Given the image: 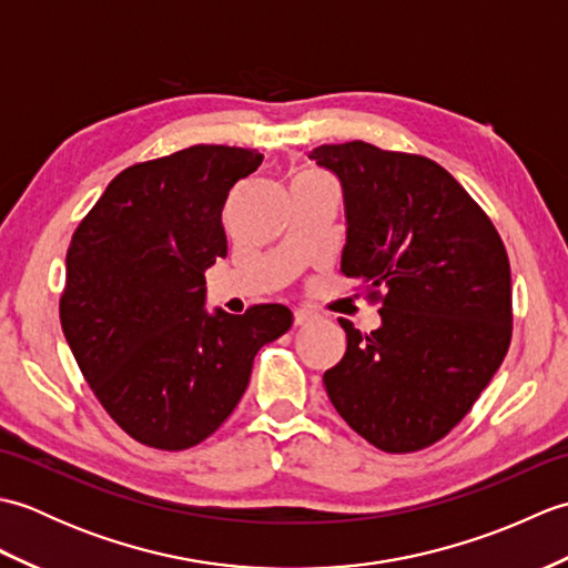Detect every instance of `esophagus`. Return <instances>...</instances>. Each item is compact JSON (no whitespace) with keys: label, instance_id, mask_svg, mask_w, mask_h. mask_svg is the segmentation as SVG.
Wrapping results in <instances>:
<instances>
[{"label":"esophagus","instance_id":"esophagus-1","mask_svg":"<svg viewBox=\"0 0 568 568\" xmlns=\"http://www.w3.org/2000/svg\"><path fill=\"white\" fill-rule=\"evenodd\" d=\"M317 320V315L312 310H295V324L297 327H305V324H310V322H315Z\"/></svg>","mask_w":568,"mask_h":568}]
</instances>
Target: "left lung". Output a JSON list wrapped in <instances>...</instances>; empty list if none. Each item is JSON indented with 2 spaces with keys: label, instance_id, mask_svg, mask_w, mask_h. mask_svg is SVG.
<instances>
[{
  "label": "left lung",
  "instance_id": "left-lung-1",
  "mask_svg": "<svg viewBox=\"0 0 568 568\" xmlns=\"http://www.w3.org/2000/svg\"><path fill=\"white\" fill-rule=\"evenodd\" d=\"M310 159L342 183V273L381 303L371 334L339 320L346 354L324 388L373 446L425 449L466 417L508 354V253L488 214L425 155L348 141Z\"/></svg>",
  "mask_w": 568,
  "mask_h": 568
}]
</instances>
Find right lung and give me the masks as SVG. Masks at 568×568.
I'll return each instance as SVG.
<instances>
[{
  "mask_svg": "<svg viewBox=\"0 0 568 568\" xmlns=\"http://www.w3.org/2000/svg\"><path fill=\"white\" fill-rule=\"evenodd\" d=\"M261 161L200 143L136 163L72 234L60 295L68 346L110 417L153 449H190L220 429L253 356L293 324L285 305L204 310V271L226 256V195Z\"/></svg>",
  "mask_w": 568,
  "mask_h": 568,
  "instance_id": "right-lung-1",
  "label": "right lung"
}]
</instances>
